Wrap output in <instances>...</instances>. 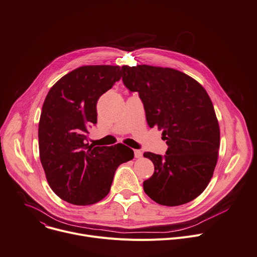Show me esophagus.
I'll return each mask as SVG.
<instances>
[{
	"mask_svg": "<svg viewBox=\"0 0 257 257\" xmlns=\"http://www.w3.org/2000/svg\"><path fill=\"white\" fill-rule=\"evenodd\" d=\"M134 157H135L136 159L142 158V157H143V152L139 151V150H135V151H134Z\"/></svg>",
	"mask_w": 257,
	"mask_h": 257,
	"instance_id": "34e87169",
	"label": "esophagus"
}]
</instances>
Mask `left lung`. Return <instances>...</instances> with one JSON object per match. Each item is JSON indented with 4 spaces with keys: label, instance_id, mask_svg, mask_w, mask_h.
<instances>
[{
    "label": "left lung",
    "instance_id": "1",
    "mask_svg": "<svg viewBox=\"0 0 257 257\" xmlns=\"http://www.w3.org/2000/svg\"><path fill=\"white\" fill-rule=\"evenodd\" d=\"M121 77L131 92H138L149 126L163 129L168 146L164 157L144 154L155 166L144 181L146 194L164 206L193 201L212 178L220 145L208 93L195 79L170 67L123 65Z\"/></svg>",
    "mask_w": 257,
    "mask_h": 257
}]
</instances>
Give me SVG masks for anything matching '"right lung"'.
<instances>
[{"label": "right lung", "mask_w": 257, "mask_h": 257, "mask_svg": "<svg viewBox=\"0 0 257 257\" xmlns=\"http://www.w3.org/2000/svg\"><path fill=\"white\" fill-rule=\"evenodd\" d=\"M121 79L119 65H85L59 79L45 98L39 122L40 160L52 191L74 205H92L110 190L114 172L133 159L128 147H94L99 97Z\"/></svg>", "instance_id": "1"}]
</instances>
